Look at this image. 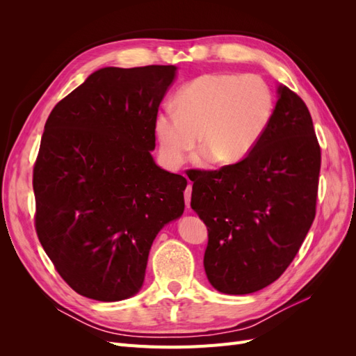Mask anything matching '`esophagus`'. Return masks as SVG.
Returning <instances> with one entry per match:
<instances>
[{"label": "esophagus", "mask_w": 356, "mask_h": 356, "mask_svg": "<svg viewBox=\"0 0 356 356\" xmlns=\"http://www.w3.org/2000/svg\"><path fill=\"white\" fill-rule=\"evenodd\" d=\"M184 199H186V207L190 208V200H191V184L188 182V186L184 191Z\"/></svg>", "instance_id": "obj_1"}]
</instances>
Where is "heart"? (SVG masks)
Segmentation results:
<instances>
[{
    "instance_id": "1",
    "label": "heart",
    "mask_w": 356,
    "mask_h": 356,
    "mask_svg": "<svg viewBox=\"0 0 356 356\" xmlns=\"http://www.w3.org/2000/svg\"><path fill=\"white\" fill-rule=\"evenodd\" d=\"M275 98L258 75L211 72L175 96V113H159L154 131L160 156L178 168L196 145L217 166L239 163L255 148L273 117Z\"/></svg>"
}]
</instances>
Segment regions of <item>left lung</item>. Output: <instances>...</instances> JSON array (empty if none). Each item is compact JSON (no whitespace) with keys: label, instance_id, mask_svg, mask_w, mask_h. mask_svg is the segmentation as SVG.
I'll return each mask as SVG.
<instances>
[{"label":"left lung","instance_id":"1","mask_svg":"<svg viewBox=\"0 0 356 356\" xmlns=\"http://www.w3.org/2000/svg\"><path fill=\"white\" fill-rule=\"evenodd\" d=\"M267 131L242 161L197 170L191 208L208 227L203 266L224 294H251L293 263L316 215L321 147L305 101L279 86Z\"/></svg>","mask_w":356,"mask_h":356}]
</instances>
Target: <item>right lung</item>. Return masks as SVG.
I'll return each mask as SVG.
<instances>
[{"label":"right lung","mask_w":356,"mask_h":356,"mask_svg":"<svg viewBox=\"0 0 356 356\" xmlns=\"http://www.w3.org/2000/svg\"><path fill=\"white\" fill-rule=\"evenodd\" d=\"M175 71L102 68L59 101L44 124L32 174L35 230L80 296L118 301L136 294L156 234L184 212L187 179L149 154Z\"/></svg>","instance_id":"right-lung-1"}]
</instances>
